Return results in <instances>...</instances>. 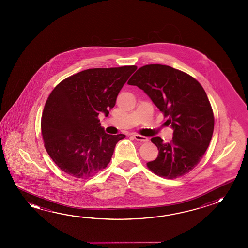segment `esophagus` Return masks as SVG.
Here are the masks:
<instances>
[{"label": "esophagus", "mask_w": 248, "mask_h": 248, "mask_svg": "<svg viewBox=\"0 0 248 248\" xmlns=\"http://www.w3.org/2000/svg\"><path fill=\"white\" fill-rule=\"evenodd\" d=\"M133 138H134L136 140L140 141V142H145L149 141V138H147V137L141 136V135L134 134L133 135Z\"/></svg>", "instance_id": "obj_1"}]
</instances>
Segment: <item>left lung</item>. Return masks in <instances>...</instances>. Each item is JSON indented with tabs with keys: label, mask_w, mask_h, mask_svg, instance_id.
I'll list each match as a JSON object with an SVG mask.
<instances>
[{
	"label": "left lung",
	"mask_w": 248,
	"mask_h": 248,
	"mask_svg": "<svg viewBox=\"0 0 248 248\" xmlns=\"http://www.w3.org/2000/svg\"><path fill=\"white\" fill-rule=\"evenodd\" d=\"M128 84L142 89L174 129L170 143L151 138L159 153L147 167L165 178L186 175L202 158L214 131V113L202 86L187 73L159 64L140 67Z\"/></svg>",
	"instance_id": "8db88e82"
}]
</instances>
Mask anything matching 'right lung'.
I'll list each match as a JSON object with an SVG mask.
<instances>
[{"mask_svg":"<svg viewBox=\"0 0 248 248\" xmlns=\"http://www.w3.org/2000/svg\"><path fill=\"white\" fill-rule=\"evenodd\" d=\"M136 65L92 68L58 84L46 102L41 135L46 150L61 170L88 179L106 169L117 142L125 136L109 135L99 113L109 114Z\"/></svg>","mask_w":248,"mask_h":248,"instance_id":"1","label":"right lung"}]
</instances>
